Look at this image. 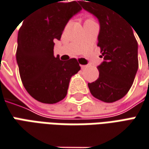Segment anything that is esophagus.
I'll return each mask as SVG.
<instances>
[{"label": "esophagus", "instance_id": "1", "mask_svg": "<svg viewBox=\"0 0 149 149\" xmlns=\"http://www.w3.org/2000/svg\"><path fill=\"white\" fill-rule=\"evenodd\" d=\"M87 68V65H81V69H85V68Z\"/></svg>", "mask_w": 149, "mask_h": 149}]
</instances>
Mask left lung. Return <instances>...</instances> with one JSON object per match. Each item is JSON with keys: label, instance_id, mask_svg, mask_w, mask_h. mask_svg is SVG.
Wrapping results in <instances>:
<instances>
[{"label": "left lung", "instance_id": "left-lung-1", "mask_svg": "<svg viewBox=\"0 0 149 149\" xmlns=\"http://www.w3.org/2000/svg\"><path fill=\"white\" fill-rule=\"evenodd\" d=\"M78 3L100 24L97 47L103 62L97 67L99 77L88 83L90 93L102 102H116L127 93L139 68L133 26L110 0H81Z\"/></svg>", "mask_w": 149, "mask_h": 149}]
</instances>
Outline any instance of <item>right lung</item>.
<instances>
[{"label":"right lung","instance_id":"right-lung-1","mask_svg":"<svg viewBox=\"0 0 149 149\" xmlns=\"http://www.w3.org/2000/svg\"><path fill=\"white\" fill-rule=\"evenodd\" d=\"M44 1L18 31L16 62L27 93L38 102L53 104L67 96L71 77L81 69L75 58L55 57L53 49L68 21L81 7L76 1Z\"/></svg>","mask_w":149,"mask_h":149}]
</instances>
